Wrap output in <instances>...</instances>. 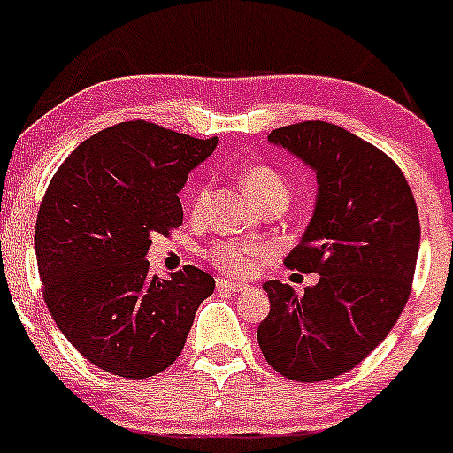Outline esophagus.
<instances>
[{"label":"esophagus","mask_w":453,"mask_h":453,"mask_svg":"<svg viewBox=\"0 0 453 453\" xmlns=\"http://www.w3.org/2000/svg\"><path fill=\"white\" fill-rule=\"evenodd\" d=\"M217 289H221V291H232V294H239V291L250 289V285H245V282L227 280V278H219V280H217Z\"/></svg>","instance_id":"1"}]
</instances>
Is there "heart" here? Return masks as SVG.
Wrapping results in <instances>:
<instances>
[{
    "label": "heart",
    "instance_id": "b5f03b06",
    "mask_svg": "<svg viewBox=\"0 0 453 453\" xmlns=\"http://www.w3.org/2000/svg\"><path fill=\"white\" fill-rule=\"evenodd\" d=\"M241 186L245 193L252 197L256 203L263 205L276 197L287 199V184L280 173L273 171L272 166H250L241 173ZM208 197V190L199 188L195 197V208H201ZM265 250L256 243H219L210 250V258L223 272H230L234 276H248L252 273L256 260L263 258Z\"/></svg>",
    "mask_w": 453,
    "mask_h": 453
}]
</instances>
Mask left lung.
<instances>
[{
    "mask_svg": "<svg viewBox=\"0 0 453 453\" xmlns=\"http://www.w3.org/2000/svg\"><path fill=\"white\" fill-rule=\"evenodd\" d=\"M267 140L318 180L311 221L285 265L319 280L303 296L265 282L269 315L256 335L282 377L324 381L368 357L403 311L421 243L417 203L399 166L342 127L300 122Z\"/></svg>",
    "mask_w": 453,
    "mask_h": 453,
    "instance_id": "obj_1",
    "label": "left lung"
}]
</instances>
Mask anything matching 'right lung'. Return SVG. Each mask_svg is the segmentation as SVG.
<instances>
[{
    "label": "right lung",
    "mask_w": 453,
    "mask_h": 453,
    "mask_svg": "<svg viewBox=\"0 0 453 453\" xmlns=\"http://www.w3.org/2000/svg\"><path fill=\"white\" fill-rule=\"evenodd\" d=\"M217 138L120 122L72 150L36 217L35 250L54 322L94 366L118 377L162 372L184 350L214 278L149 272L150 236L180 227V190Z\"/></svg>",
    "instance_id": "add662e5"
}]
</instances>
